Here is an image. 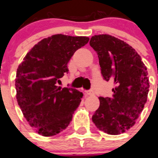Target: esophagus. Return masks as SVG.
Wrapping results in <instances>:
<instances>
[{
	"label": "esophagus",
	"mask_w": 158,
	"mask_h": 158,
	"mask_svg": "<svg viewBox=\"0 0 158 158\" xmlns=\"http://www.w3.org/2000/svg\"><path fill=\"white\" fill-rule=\"evenodd\" d=\"M86 95L87 96H92V95H94V92L93 91H88V92H86Z\"/></svg>",
	"instance_id": "1"
}]
</instances>
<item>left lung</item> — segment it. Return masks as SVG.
Listing matches in <instances>:
<instances>
[{"label":"left lung","mask_w":158,"mask_h":158,"mask_svg":"<svg viewBox=\"0 0 158 158\" xmlns=\"http://www.w3.org/2000/svg\"><path fill=\"white\" fill-rule=\"evenodd\" d=\"M89 44L97 52L103 78L114 84L112 97H99L100 106L92 122L107 134H122L135 125L147 102V68L136 51L116 37L97 35Z\"/></svg>","instance_id":"1"}]
</instances>
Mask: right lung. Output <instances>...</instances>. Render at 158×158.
<instances>
[{
	"instance_id": "add662e5",
	"label": "right lung",
	"mask_w": 158,
	"mask_h": 158,
	"mask_svg": "<svg viewBox=\"0 0 158 158\" xmlns=\"http://www.w3.org/2000/svg\"><path fill=\"white\" fill-rule=\"evenodd\" d=\"M86 36L62 34L44 38L27 53L17 69L16 98L29 125L43 136L65 130L83 93L57 85L75 52L88 44Z\"/></svg>"
}]
</instances>
